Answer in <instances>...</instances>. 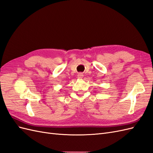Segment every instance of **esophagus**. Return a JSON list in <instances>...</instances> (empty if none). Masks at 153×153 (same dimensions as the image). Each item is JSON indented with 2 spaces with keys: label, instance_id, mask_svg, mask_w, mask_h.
<instances>
[{
  "label": "esophagus",
  "instance_id": "esophagus-1",
  "mask_svg": "<svg viewBox=\"0 0 153 153\" xmlns=\"http://www.w3.org/2000/svg\"><path fill=\"white\" fill-rule=\"evenodd\" d=\"M83 76H84V75H83L82 73H80L78 74V78H82Z\"/></svg>",
  "mask_w": 153,
  "mask_h": 153
}]
</instances>
